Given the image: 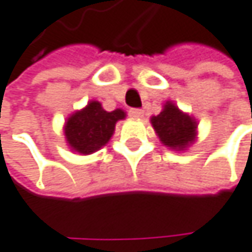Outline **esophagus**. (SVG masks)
Here are the masks:
<instances>
[{
    "label": "esophagus",
    "instance_id": "esophagus-1",
    "mask_svg": "<svg viewBox=\"0 0 252 252\" xmlns=\"http://www.w3.org/2000/svg\"><path fill=\"white\" fill-rule=\"evenodd\" d=\"M128 115L133 119H140V118H143V110H140V109H131L128 112Z\"/></svg>",
    "mask_w": 252,
    "mask_h": 252
}]
</instances>
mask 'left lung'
Instances as JSON below:
<instances>
[{
    "label": "left lung",
    "instance_id": "1",
    "mask_svg": "<svg viewBox=\"0 0 252 252\" xmlns=\"http://www.w3.org/2000/svg\"><path fill=\"white\" fill-rule=\"evenodd\" d=\"M151 124L166 148L173 151H185L197 140V121L191 115L182 112L173 101H166L157 116L151 118Z\"/></svg>",
    "mask_w": 252,
    "mask_h": 252
}]
</instances>
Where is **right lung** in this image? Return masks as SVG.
I'll return each instance as SVG.
<instances>
[{
  "mask_svg": "<svg viewBox=\"0 0 252 252\" xmlns=\"http://www.w3.org/2000/svg\"><path fill=\"white\" fill-rule=\"evenodd\" d=\"M122 109L107 112L101 103L91 100L83 109L73 112L64 124V136L71 152L89 155L107 145L115 133L116 122L125 119Z\"/></svg>",
  "mask_w": 252,
  "mask_h": 252,
  "instance_id": "obj_1",
  "label": "right lung"
}]
</instances>
